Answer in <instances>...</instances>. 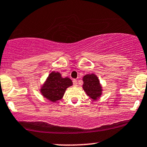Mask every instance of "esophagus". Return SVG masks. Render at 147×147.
Returning <instances> with one entry per match:
<instances>
[{"label":"esophagus","mask_w":147,"mask_h":147,"mask_svg":"<svg viewBox=\"0 0 147 147\" xmlns=\"http://www.w3.org/2000/svg\"><path fill=\"white\" fill-rule=\"evenodd\" d=\"M73 85L74 86H78V83H77V81L76 79H73Z\"/></svg>","instance_id":"esophagus-1"}]
</instances>
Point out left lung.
Returning <instances> with one entry per match:
<instances>
[{"label":"left lung","instance_id":"left-lung-1","mask_svg":"<svg viewBox=\"0 0 147 147\" xmlns=\"http://www.w3.org/2000/svg\"><path fill=\"white\" fill-rule=\"evenodd\" d=\"M83 88L86 95L93 101L97 100L102 95V86L97 76L94 73L87 74L83 77Z\"/></svg>","mask_w":147,"mask_h":147}]
</instances>
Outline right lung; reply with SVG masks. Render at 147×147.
<instances>
[{"label":"right lung","instance_id":"obj_1","mask_svg":"<svg viewBox=\"0 0 147 147\" xmlns=\"http://www.w3.org/2000/svg\"><path fill=\"white\" fill-rule=\"evenodd\" d=\"M71 86L72 82L69 77L63 78L60 72L52 71L41 85L40 92L43 97L55 103L61 99L66 89Z\"/></svg>","mask_w":147,"mask_h":147}]
</instances>
